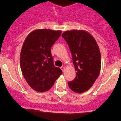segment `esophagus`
<instances>
[{
	"instance_id": "34e87169",
	"label": "esophagus",
	"mask_w": 121,
	"mask_h": 121,
	"mask_svg": "<svg viewBox=\"0 0 121 121\" xmlns=\"http://www.w3.org/2000/svg\"><path fill=\"white\" fill-rule=\"evenodd\" d=\"M61 69L62 71H63V72H64V70H65V67H61Z\"/></svg>"
}]
</instances>
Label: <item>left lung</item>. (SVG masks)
<instances>
[{"label":"left lung","mask_w":121,"mask_h":121,"mask_svg":"<svg viewBox=\"0 0 121 121\" xmlns=\"http://www.w3.org/2000/svg\"><path fill=\"white\" fill-rule=\"evenodd\" d=\"M62 37L69 45L77 71L75 78L68 82V85L73 92L83 93L92 86L100 73L99 48L93 36L83 30L65 31Z\"/></svg>","instance_id":"1"}]
</instances>
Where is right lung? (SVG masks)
Masks as SVG:
<instances>
[{
  "label": "right lung",
  "mask_w": 121,
  "mask_h": 121,
  "mask_svg": "<svg viewBox=\"0 0 121 121\" xmlns=\"http://www.w3.org/2000/svg\"><path fill=\"white\" fill-rule=\"evenodd\" d=\"M61 31L36 29L24 41L20 56L23 77L29 86L39 92L50 90L63 71L54 66L51 48Z\"/></svg>",
  "instance_id": "obj_1"
}]
</instances>
